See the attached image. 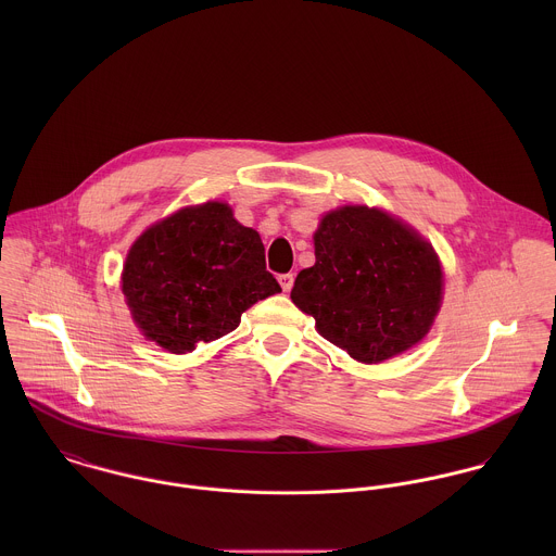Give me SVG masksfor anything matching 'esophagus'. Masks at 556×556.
<instances>
[{"instance_id": "1", "label": "esophagus", "mask_w": 556, "mask_h": 556, "mask_svg": "<svg viewBox=\"0 0 556 556\" xmlns=\"http://www.w3.org/2000/svg\"><path fill=\"white\" fill-rule=\"evenodd\" d=\"M293 280H295L293 274H280V276H278V282H280L282 291H291V289H293Z\"/></svg>"}]
</instances>
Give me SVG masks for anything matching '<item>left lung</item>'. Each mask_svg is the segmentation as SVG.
I'll return each mask as SVG.
<instances>
[{"instance_id": "obj_1", "label": "left lung", "mask_w": 556, "mask_h": 556, "mask_svg": "<svg viewBox=\"0 0 556 556\" xmlns=\"http://www.w3.org/2000/svg\"><path fill=\"white\" fill-rule=\"evenodd\" d=\"M315 265L291 300L353 359L379 364L417 344L441 306L443 271L428 241L386 212L346 205L315 233Z\"/></svg>"}]
</instances>
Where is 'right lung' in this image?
<instances>
[{
	"instance_id": "obj_1",
	"label": "right lung",
	"mask_w": 556,
	"mask_h": 556,
	"mask_svg": "<svg viewBox=\"0 0 556 556\" xmlns=\"http://www.w3.org/2000/svg\"><path fill=\"white\" fill-rule=\"evenodd\" d=\"M122 291L141 331L190 353L233 331L258 300L280 293L265 248L225 203L186 207L148 229L128 252Z\"/></svg>"
}]
</instances>
